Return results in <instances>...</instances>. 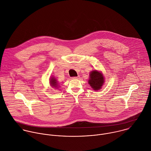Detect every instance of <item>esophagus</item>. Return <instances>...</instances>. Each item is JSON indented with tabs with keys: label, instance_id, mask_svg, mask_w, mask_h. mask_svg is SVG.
Listing matches in <instances>:
<instances>
[{
	"label": "esophagus",
	"instance_id": "obj_1",
	"mask_svg": "<svg viewBox=\"0 0 151 151\" xmlns=\"http://www.w3.org/2000/svg\"><path fill=\"white\" fill-rule=\"evenodd\" d=\"M80 78L79 76H76V77H72V79H79Z\"/></svg>",
	"mask_w": 151,
	"mask_h": 151
}]
</instances>
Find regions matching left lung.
Here are the masks:
<instances>
[{"label": "left lung", "instance_id": "1", "mask_svg": "<svg viewBox=\"0 0 151 151\" xmlns=\"http://www.w3.org/2000/svg\"><path fill=\"white\" fill-rule=\"evenodd\" d=\"M104 82V78L102 73L97 70H93L91 72L89 83L94 90L100 89Z\"/></svg>", "mask_w": 151, "mask_h": 151}]
</instances>
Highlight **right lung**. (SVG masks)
<instances>
[{
	"instance_id": "right-lung-1",
	"label": "right lung",
	"mask_w": 151,
	"mask_h": 151,
	"mask_svg": "<svg viewBox=\"0 0 151 151\" xmlns=\"http://www.w3.org/2000/svg\"><path fill=\"white\" fill-rule=\"evenodd\" d=\"M50 84H51L52 86H53V87L56 88V87H57V86H58L57 81H56V79H55V78H52V79H50Z\"/></svg>"
}]
</instances>
